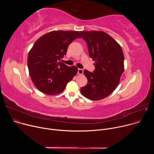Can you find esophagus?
<instances>
[{
	"label": "esophagus",
	"instance_id": "1",
	"mask_svg": "<svg viewBox=\"0 0 154 154\" xmlns=\"http://www.w3.org/2000/svg\"><path fill=\"white\" fill-rule=\"evenodd\" d=\"M83 70L82 69H78V74H80V75H82L83 74Z\"/></svg>",
	"mask_w": 154,
	"mask_h": 154
}]
</instances>
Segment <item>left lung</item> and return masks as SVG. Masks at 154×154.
Segmentation results:
<instances>
[{
	"label": "left lung",
	"mask_w": 154,
	"mask_h": 154,
	"mask_svg": "<svg viewBox=\"0 0 154 154\" xmlns=\"http://www.w3.org/2000/svg\"><path fill=\"white\" fill-rule=\"evenodd\" d=\"M81 37L86 41L90 57L95 61L93 72H83L87 78L86 85L80 92L85 97L102 99L116 88L124 70V57L119 44L102 31H82Z\"/></svg>",
	"instance_id": "8db88e82"
}]
</instances>
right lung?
<instances>
[{
	"mask_svg": "<svg viewBox=\"0 0 154 154\" xmlns=\"http://www.w3.org/2000/svg\"><path fill=\"white\" fill-rule=\"evenodd\" d=\"M80 32L52 31L41 36L33 45L27 57L30 78L41 92L54 95L61 93L77 74L75 66L61 62L70 44L81 38Z\"/></svg>",
	"mask_w": 154,
	"mask_h": 154,
	"instance_id": "1",
	"label": "right lung"
}]
</instances>
